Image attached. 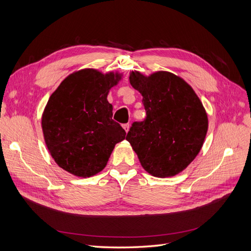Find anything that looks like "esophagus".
<instances>
[{"label": "esophagus", "mask_w": 251, "mask_h": 251, "mask_svg": "<svg viewBox=\"0 0 251 251\" xmlns=\"http://www.w3.org/2000/svg\"><path fill=\"white\" fill-rule=\"evenodd\" d=\"M123 127L125 128L126 132H127L128 128H130V125H128V124H125V125H123Z\"/></svg>", "instance_id": "esophagus-1"}]
</instances>
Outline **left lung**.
Segmentation results:
<instances>
[{"mask_svg":"<svg viewBox=\"0 0 251 251\" xmlns=\"http://www.w3.org/2000/svg\"><path fill=\"white\" fill-rule=\"evenodd\" d=\"M130 82L142 95L147 117L133 123L126 139L151 176L172 177L187 168L203 146L207 114L188 83L171 72L144 76L132 71Z\"/></svg>","mask_w":251,"mask_h":251,"instance_id":"obj_1","label":"left lung"}]
</instances>
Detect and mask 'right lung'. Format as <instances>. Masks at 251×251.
Instances as JSON below:
<instances>
[{
	"instance_id": "add662e5",
	"label": "right lung",
	"mask_w": 251,
	"mask_h": 251,
	"mask_svg": "<svg viewBox=\"0 0 251 251\" xmlns=\"http://www.w3.org/2000/svg\"><path fill=\"white\" fill-rule=\"evenodd\" d=\"M119 73L82 69L67 76L53 92L42 116L44 139L59 168L87 178L101 172L126 131L112 119L107 97Z\"/></svg>"
}]
</instances>
